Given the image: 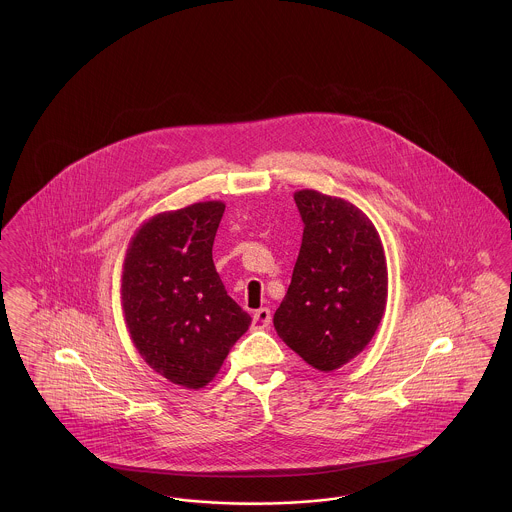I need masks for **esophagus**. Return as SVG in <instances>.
<instances>
[{
	"mask_svg": "<svg viewBox=\"0 0 512 512\" xmlns=\"http://www.w3.org/2000/svg\"><path fill=\"white\" fill-rule=\"evenodd\" d=\"M270 311H268L267 307H261L259 311H255L253 313V328L255 330H265L268 328V324H270Z\"/></svg>",
	"mask_w": 512,
	"mask_h": 512,
	"instance_id": "1",
	"label": "esophagus"
}]
</instances>
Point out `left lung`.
<instances>
[{
  "mask_svg": "<svg viewBox=\"0 0 512 512\" xmlns=\"http://www.w3.org/2000/svg\"><path fill=\"white\" fill-rule=\"evenodd\" d=\"M303 242L274 328L320 372L353 361L374 338L388 301V263L372 220L351 201L317 190L293 194Z\"/></svg>",
  "mask_w": 512,
  "mask_h": 512,
  "instance_id": "obj_1",
  "label": "left lung"
}]
</instances>
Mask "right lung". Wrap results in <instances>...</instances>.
<instances>
[{
  "label": "right lung",
  "mask_w": 512,
  "mask_h": 512,
  "mask_svg": "<svg viewBox=\"0 0 512 512\" xmlns=\"http://www.w3.org/2000/svg\"><path fill=\"white\" fill-rule=\"evenodd\" d=\"M222 201L144 220L126 247L122 317L140 357L186 390L213 382L251 317L226 293L213 263Z\"/></svg>",
  "instance_id": "right-lung-1"
}]
</instances>
